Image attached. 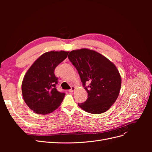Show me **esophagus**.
<instances>
[{"label":"esophagus","instance_id":"obj_1","mask_svg":"<svg viewBox=\"0 0 152 152\" xmlns=\"http://www.w3.org/2000/svg\"><path fill=\"white\" fill-rule=\"evenodd\" d=\"M75 87H73V86H72V87H71V89H70V90H68V92H70V93H72V92H73V91H74V90H75Z\"/></svg>","mask_w":152,"mask_h":152}]
</instances>
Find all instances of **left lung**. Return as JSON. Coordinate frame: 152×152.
<instances>
[{"mask_svg":"<svg viewBox=\"0 0 152 152\" xmlns=\"http://www.w3.org/2000/svg\"><path fill=\"white\" fill-rule=\"evenodd\" d=\"M68 58L88 94L86 101L78 105L93 114L107 111L117 99L121 87V77L116 66L103 55L87 49L72 50Z\"/></svg>","mask_w":152,"mask_h":152,"instance_id":"obj_1","label":"left lung"}]
</instances>
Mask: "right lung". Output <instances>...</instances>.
<instances>
[{"label": "right lung", "instance_id": "right-lung-1", "mask_svg": "<svg viewBox=\"0 0 152 152\" xmlns=\"http://www.w3.org/2000/svg\"><path fill=\"white\" fill-rule=\"evenodd\" d=\"M69 52L50 51L43 54L27 71L22 82V94L27 106L36 113L53 112L62 103L65 93L56 89V67Z\"/></svg>", "mask_w": 152, "mask_h": 152}]
</instances>
